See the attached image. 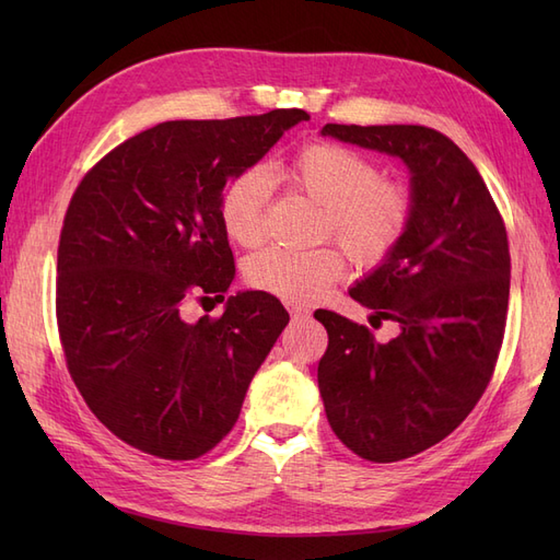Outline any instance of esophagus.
<instances>
[{
    "label": "esophagus",
    "mask_w": 560,
    "mask_h": 560,
    "mask_svg": "<svg viewBox=\"0 0 560 560\" xmlns=\"http://www.w3.org/2000/svg\"><path fill=\"white\" fill-rule=\"evenodd\" d=\"M287 308H290V315H292L294 319H306V317H311V311L303 308V306H296V303H287Z\"/></svg>",
    "instance_id": "esophagus-1"
}]
</instances>
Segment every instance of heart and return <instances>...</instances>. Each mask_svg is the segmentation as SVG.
<instances>
[{
    "label": "heart",
    "instance_id": "heart-1",
    "mask_svg": "<svg viewBox=\"0 0 560 560\" xmlns=\"http://www.w3.org/2000/svg\"><path fill=\"white\" fill-rule=\"evenodd\" d=\"M282 175L322 206L319 235H334L360 268H376L393 257L411 226V191L401 182L378 177V165L358 149L331 140L306 142L287 161ZM268 198L270 177L259 165L224 186L219 219L233 243L254 247L264 241ZM346 252L338 245L268 247L247 261L245 278L290 303H311L343 276Z\"/></svg>",
    "mask_w": 560,
    "mask_h": 560
}]
</instances>
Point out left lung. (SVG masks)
<instances>
[{"label":"left lung","mask_w":560,"mask_h":560,"mask_svg":"<svg viewBox=\"0 0 560 560\" xmlns=\"http://www.w3.org/2000/svg\"><path fill=\"white\" fill-rule=\"evenodd\" d=\"M322 135L397 156L411 173L413 217L404 241L350 296L399 334L374 331L331 311L317 366L327 420L371 463H397L448 436L493 378L510 303L506 229L465 151L425 126H341Z\"/></svg>","instance_id":"obj_1"}]
</instances>
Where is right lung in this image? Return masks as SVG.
Segmentation results:
<instances>
[{"label": "right lung", "mask_w": 560, "mask_h": 560, "mask_svg": "<svg viewBox=\"0 0 560 560\" xmlns=\"http://www.w3.org/2000/svg\"><path fill=\"white\" fill-rule=\"evenodd\" d=\"M303 109L165 121L112 149L67 208L56 317L83 401L121 442L196 460L231 432L249 381L290 322L266 292L229 296L222 317L186 322L191 299H224L235 266L219 219L247 171Z\"/></svg>", "instance_id": "add662e5"}]
</instances>
